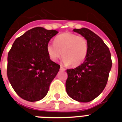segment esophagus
<instances>
[{
	"label": "esophagus",
	"instance_id": "esophagus-1",
	"mask_svg": "<svg viewBox=\"0 0 122 122\" xmlns=\"http://www.w3.org/2000/svg\"><path fill=\"white\" fill-rule=\"evenodd\" d=\"M60 70H61V71H65L66 69L63 68V67H62V66H61V67H60Z\"/></svg>",
	"mask_w": 122,
	"mask_h": 122
}]
</instances>
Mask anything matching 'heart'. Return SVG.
I'll return each instance as SVG.
<instances>
[{
    "instance_id": "obj_1",
    "label": "heart",
    "mask_w": 122,
    "mask_h": 122,
    "mask_svg": "<svg viewBox=\"0 0 122 122\" xmlns=\"http://www.w3.org/2000/svg\"><path fill=\"white\" fill-rule=\"evenodd\" d=\"M47 51L52 61H56L63 55V62L65 65L76 66L86 58L88 43L84 36L66 32L56 37L54 43L47 44Z\"/></svg>"
}]
</instances>
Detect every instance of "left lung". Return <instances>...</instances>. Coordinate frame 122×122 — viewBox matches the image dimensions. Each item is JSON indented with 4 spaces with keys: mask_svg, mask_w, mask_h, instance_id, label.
Wrapping results in <instances>:
<instances>
[{
    "mask_svg": "<svg viewBox=\"0 0 122 122\" xmlns=\"http://www.w3.org/2000/svg\"><path fill=\"white\" fill-rule=\"evenodd\" d=\"M73 31L86 39L88 52L83 64L67 70V94L79 102H89L100 95L107 83L112 62L109 48L96 34L87 28Z\"/></svg>",
    "mask_w": 122,
    "mask_h": 122,
    "instance_id": "8db88e82",
    "label": "left lung"
}]
</instances>
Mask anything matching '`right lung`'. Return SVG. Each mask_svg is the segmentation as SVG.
<instances>
[{
    "label": "right lung",
    "mask_w": 122,
    "mask_h": 122,
    "mask_svg": "<svg viewBox=\"0 0 122 122\" xmlns=\"http://www.w3.org/2000/svg\"><path fill=\"white\" fill-rule=\"evenodd\" d=\"M58 32L37 27L15 40L8 53L7 77L20 98L37 102L46 97L60 66L50 59L49 41Z\"/></svg>",
    "instance_id": "add662e5"
}]
</instances>
